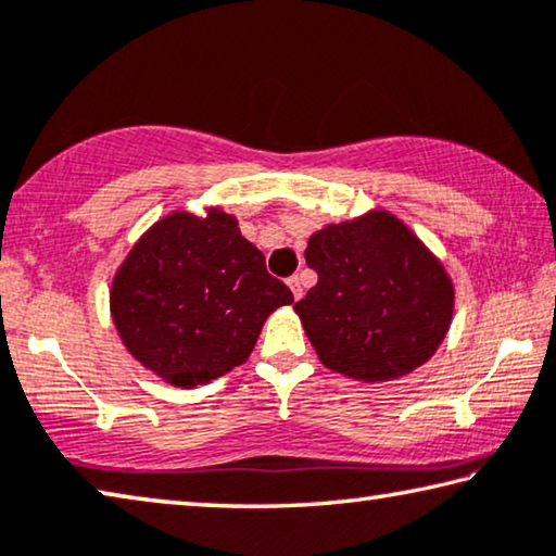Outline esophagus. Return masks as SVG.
Masks as SVG:
<instances>
[{"mask_svg":"<svg viewBox=\"0 0 556 556\" xmlns=\"http://www.w3.org/2000/svg\"><path fill=\"white\" fill-rule=\"evenodd\" d=\"M287 285H289V289H292L294 299H302V294H304V289H302V279H299V277L294 275V277H289V279H287Z\"/></svg>","mask_w":556,"mask_h":556,"instance_id":"34e87169","label":"esophagus"}]
</instances>
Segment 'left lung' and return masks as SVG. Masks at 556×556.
I'll return each instance as SVG.
<instances>
[{
    "label": "left lung",
    "instance_id": "obj_1",
    "mask_svg": "<svg viewBox=\"0 0 556 556\" xmlns=\"http://www.w3.org/2000/svg\"><path fill=\"white\" fill-rule=\"evenodd\" d=\"M319 275L294 312L321 364L356 381H395L435 354L453 321V279L386 210L309 237Z\"/></svg>",
    "mask_w": 556,
    "mask_h": 556
}]
</instances>
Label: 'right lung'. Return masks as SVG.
<instances>
[{
	"instance_id": "right-lung-1",
	"label": "right lung",
	"mask_w": 556,
	"mask_h": 556,
	"mask_svg": "<svg viewBox=\"0 0 556 556\" xmlns=\"http://www.w3.org/2000/svg\"><path fill=\"white\" fill-rule=\"evenodd\" d=\"M292 302L219 207L157 219L111 285V316L130 356L180 389L242 366L267 316Z\"/></svg>"
}]
</instances>
